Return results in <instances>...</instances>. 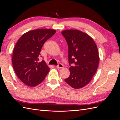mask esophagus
<instances>
[{
    "label": "esophagus",
    "instance_id": "obj_1",
    "mask_svg": "<svg viewBox=\"0 0 120 120\" xmlns=\"http://www.w3.org/2000/svg\"><path fill=\"white\" fill-rule=\"evenodd\" d=\"M56 68H64V65L61 64H59L57 66H56Z\"/></svg>",
    "mask_w": 120,
    "mask_h": 120
}]
</instances>
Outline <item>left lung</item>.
<instances>
[{
  "mask_svg": "<svg viewBox=\"0 0 120 120\" xmlns=\"http://www.w3.org/2000/svg\"><path fill=\"white\" fill-rule=\"evenodd\" d=\"M61 34L68 47L70 75L64 81L72 88L80 89L90 82L99 63V52L93 39L77 30H65Z\"/></svg>",
  "mask_w": 120,
  "mask_h": 120,
  "instance_id": "left-lung-1",
  "label": "left lung"
}]
</instances>
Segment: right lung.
<instances>
[{
	"mask_svg": "<svg viewBox=\"0 0 120 120\" xmlns=\"http://www.w3.org/2000/svg\"><path fill=\"white\" fill-rule=\"evenodd\" d=\"M56 30L38 29L29 31L18 40L13 49L12 66L16 75L25 85L35 86L45 79L49 71L44 60L38 62L45 42Z\"/></svg>",
	"mask_w": 120,
	"mask_h": 120,
	"instance_id": "add662e5",
	"label": "right lung"
}]
</instances>
